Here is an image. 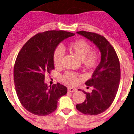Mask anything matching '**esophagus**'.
I'll return each instance as SVG.
<instances>
[{
  "instance_id": "1",
  "label": "esophagus",
  "mask_w": 134,
  "mask_h": 134,
  "mask_svg": "<svg viewBox=\"0 0 134 134\" xmlns=\"http://www.w3.org/2000/svg\"><path fill=\"white\" fill-rule=\"evenodd\" d=\"M77 91L76 89H74V88H71V87H68V92H74Z\"/></svg>"
}]
</instances>
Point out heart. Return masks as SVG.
I'll list each match as a JSON object with an SVG mask.
<instances>
[{"mask_svg":"<svg viewBox=\"0 0 134 134\" xmlns=\"http://www.w3.org/2000/svg\"><path fill=\"white\" fill-rule=\"evenodd\" d=\"M68 49L75 54L80 59L82 66L85 70H92L97 66L100 61L99 53L96 49H91L90 43L82 39H78L70 42ZM64 50L62 47H57L53 54V62L56 66L62 65L64 58ZM81 78V76L76 72H66L62 77V81L68 85H75Z\"/></svg>","mask_w":134,"mask_h":134,"instance_id":"obj_1","label":"heart"}]
</instances>
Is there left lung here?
<instances>
[{"instance_id": "1", "label": "left lung", "mask_w": 134, "mask_h": 134, "mask_svg": "<svg viewBox=\"0 0 134 134\" xmlns=\"http://www.w3.org/2000/svg\"><path fill=\"white\" fill-rule=\"evenodd\" d=\"M77 33L94 42L101 53L100 62L92 78L85 82L88 88L93 87L92 92H84L86 99L76 105L77 110L82 113L96 115L106 110L115 98L121 77L120 61L114 47L104 36L85 31Z\"/></svg>"}]
</instances>
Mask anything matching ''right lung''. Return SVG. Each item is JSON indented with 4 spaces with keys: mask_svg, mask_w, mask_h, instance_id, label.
<instances>
[{
    "mask_svg": "<svg viewBox=\"0 0 134 134\" xmlns=\"http://www.w3.org/2000/svg\"><path fill=\"white\" fill-rule=\"evenodd\" d=\"M75 34L65 31H47L30 38L19 51L14 66V82L21 104L34 115L45 116L57 108V102L67 93L58 82L49 87L45 74L54 69L53 54L64 39Z\"/></svg>",
    "mask_w": 134,
    "mask_h": 134,
    "instance_id": "1",
    "label": "right lung"
}]
</instances>
